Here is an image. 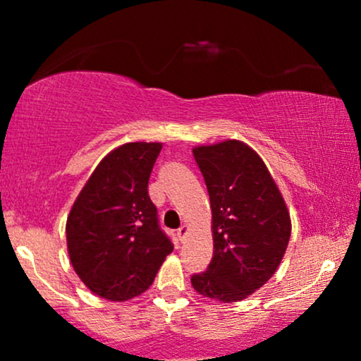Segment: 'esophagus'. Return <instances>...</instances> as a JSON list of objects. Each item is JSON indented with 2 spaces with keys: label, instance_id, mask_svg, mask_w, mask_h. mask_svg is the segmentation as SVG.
I'll return each instance as SVG.
<instances>
[{
  "label": "esophagus",
  "instance_id": "obj_1",
  "mask_svg": "<svg viewBox=\"0 0 361 361\" xmlns=\"http://www.w3.org/2000/svg\"><path fill=\"white\" fill-rule=\"evenodd\" d=\"M185 233H187V226L185 225H182L179 230H177V236H179V240L182 241L184 240V236H185Z\"/></svg>",
  "mask_w": 361,
  "mask_h": 361
}]
</instances>
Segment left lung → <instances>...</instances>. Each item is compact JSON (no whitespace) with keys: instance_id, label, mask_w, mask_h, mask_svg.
Returning a JSON list of instances; mask_svg holds the SVG:
<instances>
[{"instance_id":"1","label":"left lung","mask_w":361,"mask_h":361,"mask_svg":"<svg viewBox=\"0 0 361 361\" xmlns=\"http://www.w3.org/2000/svg\"><path fill=\"white\" fill-rule=\"evenodd\" d=\"M192 152L210 197L214 256L190 283L205 298L243 300L278 269L290 236L289 212L250 146L228 140Z\"/></svg>"}]
</instances>
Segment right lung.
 <instances>
[{"label":"right lung","instance_id":"obj_1","mask_svg":"<svg viewBox=\"0 0 361 361\" xmlns=\"http://www.w3.org/2000/svg\"><path fill=\"white\" fill-rule=\"evenodd\" d=\"M161 147L159 142H126L111 151L68 214L72 266L100 298L121 302L145 293L174 250L147 194Z\"/></svg>","mask_w":361,"mask_h":361}]
</instances>
